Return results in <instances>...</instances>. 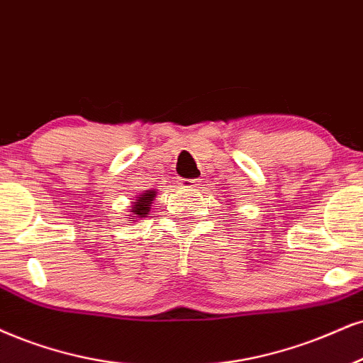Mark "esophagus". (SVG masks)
Wrapping results in <instances>:
<instances>
[{"mask_svg": "<svg viewBox=\"0 0 363 363\" xmlns=\"http://www.w3.org/2000/svg\"><path fill=\"white\" fill-rule=\"evenodd\" d=\"M178 185H180V189H199L200 186V182L199 180H189V178H180L178 180Z\"/></svg>", "mask_w": 363, "mask_h": 363, "instance_id": "34e87169", "label": "esophagus"}]
</instances>
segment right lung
<instances>
[{
  "mask_svg": "<svg viewBox=\"0 0 363 363\" xmlns=\"http://www.w3.org/2000/svg\"><path fill=\"white\" fill-rule=\"evenodd\" d=\"M158 194V190L156 189H150V190H145L143 194H140L134 199V202H131V207H129V217L133 218H145L150 216V210H151V203H153L155 196Z\"/></svg>",
  "mask_w": 363,
  "mask_h": 363,
  "instance_id": "obj_1",
  "label": "right lung"
}]
</instances>
